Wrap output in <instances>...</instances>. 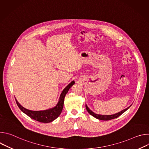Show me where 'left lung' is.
<instances>
[{
  "mask_svg": "<svg viewBox=\"0 0 149 149\" xmlns=\"http://www.w3.org/2000/svg\"><path fill=\"white\" fill-rule=\"evenodd\" d=\"M130 106H131V105H130ZM130 107H129L128 108H127V109H125L122 110L121 111H120V112H119V113H117V114H113V115H109V116H105H105H103V115H100V114H97L94 113V112H93V111L87 107V105H86V107L87 111L88 112V113H89L90 114H91L92 116L94 117L95 118H97V119H98V120H105V121H107V120H112V119H114V118H116L118 117H119L120 116H121L123 113H124L126 110H128Z\"/></svg>",
  "mask_w": 149,
  "mask_h": 149,
  "instance_id": "1",
  "label": "left lung"
}]
</instances>
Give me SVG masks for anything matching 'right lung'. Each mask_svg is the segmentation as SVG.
<instances>
[{
    "instance_id": "1",
    "label": "right lung",
    "mask_w": 149,
    "mask_h": 149,
    "mask_svg": "<svg viewBox=\"0 0 149 149\" xmlns=\"http://www.w3.org/2000/svg\"><path fill=\"white\" fill-rule=\"evenodd\" d=\"M74 83L75 82L74 81H72L64 88V90L62 91L57 105L52 109L44 111H31L23 107L15 99L16 104L18 106V107L20 109V110L23 113H24L25 114L28 116L32 119H33L40 123H50L55 120L57 117H58L60 114L61 113L63 109V101H64L65 97L67 94L69 89L73 86Z\"/></svg>"
}]
</instances>
